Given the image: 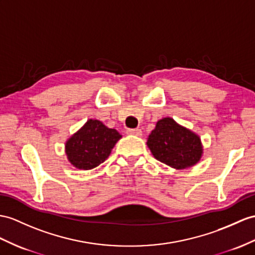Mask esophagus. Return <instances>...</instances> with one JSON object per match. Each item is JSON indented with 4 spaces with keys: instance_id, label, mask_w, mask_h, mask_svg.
I'll return each instance as SVG.
<instances>
[{
    "instance_id": "34e87169",
    "label": "esophagus",
    "mask_w": 255,
    "mask_h": 255,
    "mask_svg": "<svg viewBox=\"0 0 255 255\" xmlns=\"http://www.w3.org/2000/svg\"><path fill=\"white\" fill-rule=\"evenodd\" d=\"M129 135H135V136H140L141 135V129L139 128H128L127 131Z\"/></svg>"
}]
</instances>
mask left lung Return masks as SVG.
I'll return each mask as SVG.
<instances>
[{
  "label": "left lung",
  "instance_id": "1",
  "mask_svg": "<svg viewBox=\"0 0 255 255\" xmlns=\"http://www.w3.org/2000/svg\"><path fill=\"white\" fill-rule=\"evenodd\" d=\"M147 146L158 161L176 170L194 166L203 154L199 135L169 117L157 122L148 136Z\"/></svg>",
  "mask_w": 255,
  "mask_h": 255
}]
</instances>
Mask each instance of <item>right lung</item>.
I'll return each mask as SVG.
<instances>
[{"instance_id": "right-lung-1", "label": "right lung", "mask_w": 255, "mask_h": 255, "mask_svg": "<svg viewBox=\"0 0 255 255\" xmlns=\"http://www.w3.org/2000/svg\"><path fill=\"white\" fill-rule=\"evenodd\" d=\"M122 135L95 119H89L84 126L67 139L65 152L69 162L79 170H92L106 160Z\"/></svg>"}]
</instances>
